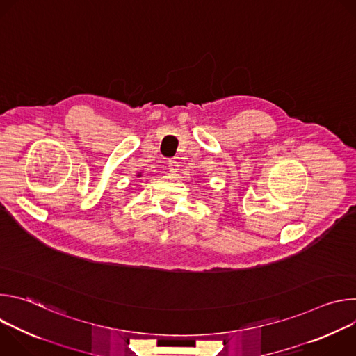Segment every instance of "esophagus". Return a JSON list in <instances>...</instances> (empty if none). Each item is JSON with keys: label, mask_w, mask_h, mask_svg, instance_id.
<instances>
[{"label": "esophagus", "mask_w": 356, "mask_h": 356, "mask_svg": "<svg viewBox=\"0 0 356 356\" xmlns=\"http://www.w3.org/2000/svg\"><path fill=\"white\" fill-rule=\"evenodd\" d=\"M168 169H169V172H172V173H177V170H179V163H177L176 161H169Z\"/></svg>", "instance_id": "obj_1"}]
</instances>
